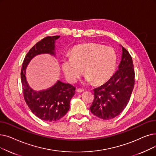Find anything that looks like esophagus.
Segmentation results:
<instances>
[{
	"instance_id": "34e87169",
	"label": "esophagus",
	"mask_w": 156,
	"mask_h": 156,
	"mask_svg": "<svg viewBox=\"0 0 156 156\" xmlns=\"http://www.w3.org/2000/svg\"><path fill=\"white\" fill-rule=\"evenodd\" d=\"M84 91V89H78L77 90H76V92H83Z\"/></svg>"
}]
</instances>
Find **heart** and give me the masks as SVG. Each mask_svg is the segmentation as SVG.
<instances>
[{"mask_svg":"<svg viewBox=\"0 0 156 156\" xmlns=\"http://www.w3.org/2000/svg\"><path fill=\"white\" fill-rule=\"evenodd\" d=\"M117 53L113 48L96 43L76 46L71 51V57L62 59L64 75L70 82H74L83 72L85 82L96 85L106 83L116 69Z\"/></svg>","mask_w":156,"mask_h":156,"instance_id":"obj_1","label":"heart"}]
</instances>
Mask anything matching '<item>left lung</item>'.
I'll list each match as a JSON object with an SVG mask.
<instances>
[{"mask_svg":"<svg viewBox=\"0 0 156 156\" xmlns=\"http://www.w3.org/2000/svg\"><path fill=\"white\" fill-rule=\"evenodd\" d=\"M118 70L103 85L94 89V99L90 110L100 119L110 120L118 116L129 101L134 85L132 57L122 46Z\"/></svg>","mask_w":156,"mask_h":156,"instance_id":"left-lung-1","label":"left lung"}]
</instances>
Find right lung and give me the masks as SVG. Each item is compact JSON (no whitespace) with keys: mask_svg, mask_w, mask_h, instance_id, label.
<instances>
[{"mask_svg":"<svg viewBox=\"0 0 156 156\" xmlns=\"http://www.w3.org/2000/svg\"><path fill=\"white\" fill-rule=\"evenodd\" d=\"M59 36L44 37L37 43L27 54L22 64L21 80L24 99L31 112L40 119L55 122L62 118L70 108V101L76 88L70 83L57 82L46 90H35L29 85L26 77V69L31 60L41 54L55 53V41Z\"/></svg>","mask_w":156,"mask_h":156,"instance_id":"add662e5","label":"right lung"}]
</instances>
